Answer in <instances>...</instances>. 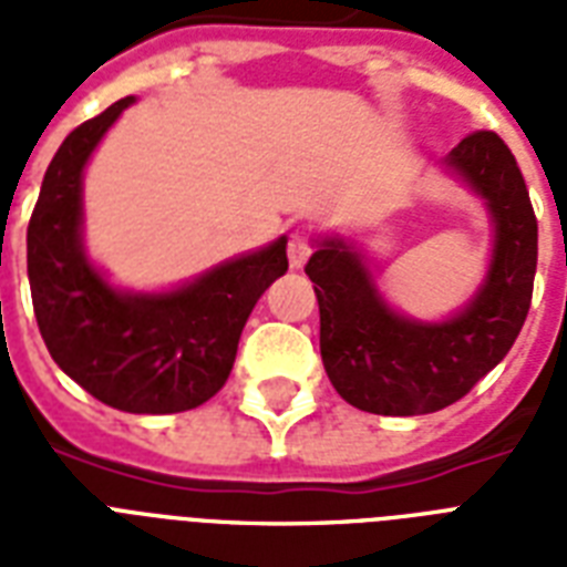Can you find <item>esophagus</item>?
Here are the masks:
<instances>
[{"label":"esophagus","mask_w":567,"mask_h":567,"mask_svg":"<svg viewBox=\"0 0 567 567\" xmlns=\"http://www.w3.org/2000/svg\"><path fill=\"white\" fill-rule=\"evenodd\" d=\"M309 256H311L309 235H293L291 244H288V261H291V267L300 270V267L309 261Z\"/></svg>","instance_id":"obj_1"}]
</instances>
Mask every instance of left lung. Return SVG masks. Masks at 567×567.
<instances>
[{"mask_svg": "<svg viewBox=\"0 0 567 567\" xmlns=\"http://www.w3.org/2000/svg\"><path fill=\"white\" fill-rule=\"evenodd\" d=\"M447 167L494 217L485 285L462 315L414 323L388 309L371 270L344 240H323L306 274L320 306V355L347 403L371 414H430L456 403L503 362L527 320L538 261V220L512 150L497 132H471Z\"/></svg>", "mask_w": 567, "mask_h": 567, "instance_id": "obj_1", "label": "left lung"}]
</instances>
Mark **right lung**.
Segmentation results:
<instances>
[{
	"mask_svg": "<svg viewBox=\"0 0 567 567\" xmlns=\"http://www.w3.org/2000/svg\"><path fill=\"white\" fill-rule=\"evenodd\" d=\"M132 96L58 146L29 220V285L49 355L111 409L188 412L229 379L258 297L288 270L279 238L171 293H120L82 249V171Z\"/></svg>",
	"mask_w": 567,
	"mask_h": 567,
	"instance_id": "right-lung-1",
	"label": "right lung"
}]
</instances>
